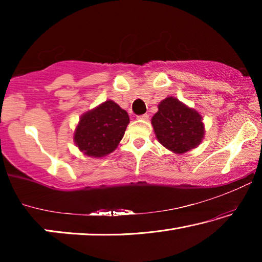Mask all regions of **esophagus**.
<instances>
[{
  "instance_id": "1",
  "label": "esophagus",
  "mask_w": 262,
  "mask_h": 262,
  "mask_svg": "<svg viewBox=\"0 0 262 262\" xmlns=\"http://www.w3.org/2000/svg\"><path fill=\"white\" fill-rule=\"evenodd\" d=\"M137 119H141V120H148L149 115L147 113L142 114V115H137Z\"/></svg>"
}]
</instances>
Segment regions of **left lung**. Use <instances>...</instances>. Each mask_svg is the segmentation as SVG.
Returning a JSON list of instances; mask_svg holds the SVG:
<instances>
[{
	"mask_svg": "<svg viewBox=\"0 0 262 262\" xmlns=\"http://www.w3.org/2000/svg\"><path fill=\"white\" fill-rule=\"evenodd\" d=\"M151 123L159 143L174 154L196 148L205 135L201 115L174 97H167L159 103Z\"/></svg>",
	"mask_w": 262,
	"mask_h": 262,
	"instance_id": "1",
	"label": "left lung"
}]
</instances>
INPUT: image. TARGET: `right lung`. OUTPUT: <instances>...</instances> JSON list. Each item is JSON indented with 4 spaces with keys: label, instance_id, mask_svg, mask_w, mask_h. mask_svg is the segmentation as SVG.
<instances>
[{
    "label": "right lung",
    "instance_id": "1",
    "mask_svg": "<svg viewBox=\"0 0 262 262\" xmlns=\"http://www.w3.org/2000/svg\"><path fill=\"white\" fill-rule=\"evenodd\" d=\"M128 123L126 111L113 100H106L79 119L74 134L75 144L86 156L104 157L120 143Z\"/></svg>",
    "mask_w": 262,
    "mask_h": 262
}]
</instances>
